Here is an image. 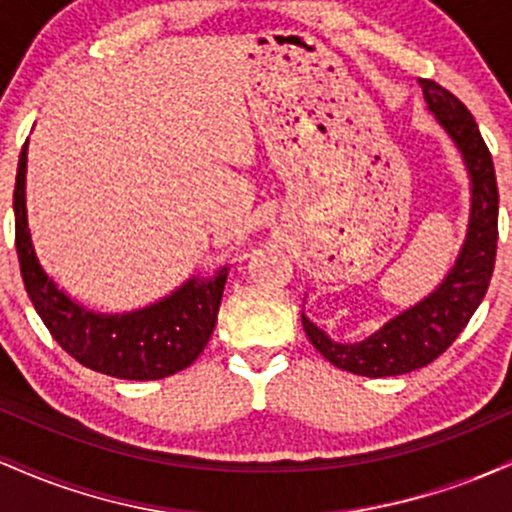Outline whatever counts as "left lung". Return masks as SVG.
I'll use <instances>...</instances> for the list:
<instances>
[{"label":"left lung","instance_id":"8db88e82","mask_svg":"<svg viewBox=\"0 0 512 512\" xmlns=\"http://www.w3.org/2000/svg\"><path fill=\"white\" fill-rule=\"evenodd\" d=\"M428 110L460 146L472 175V216L464 248L455 267L431 296L390 320L380 332L358 344H337L320 327L301 315L310 344L327 361L366 378L411 373L424 368L455 342L469 317L484 301L496 264L498 185L493 158L474 115L455 93L433 79H419Z\"/></svg>","mask_w":512,"mask_h":512}]
</instances>
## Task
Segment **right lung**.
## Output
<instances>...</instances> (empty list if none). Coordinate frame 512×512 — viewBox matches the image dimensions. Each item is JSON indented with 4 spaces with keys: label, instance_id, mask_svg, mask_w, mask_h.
<instances>
[{
    "label": "right lung",
    "instance_id": "add662e5",
    "mask_svg": "<svg viewBox=\"0 0 512 512\" xmlns=\"http://www.w3.org/2000/svg\"><path fill=\"white\" fill-rule=\"evenodd\" d=\"M14 228L23 286L57 344L81 366L122 380H158L190 366L207 346L226 284L187 281L173 296L127 315H98L69 301L40 269L26 221V144L14 185Z\"/></svg>",
    "mask_w": 512,
    "mask_h": 512
}]
</instances>
